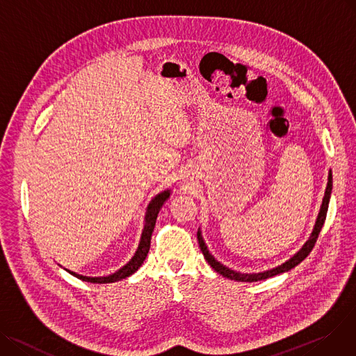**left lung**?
Instances as JSON below:
<instances>
[{
    "label": "left lung",
    "instance_id": "1",
    "mask_svg": "<svg viewBox=\"0 0 356 356\" xmlns=\"http://www.w3.org/2000/svg\"><path fill=\"white\" fill-rule=\"evenodd\" d=\"M330 193H332V172H329V178H327V186H326V191H325V197H323V202H322V207H321V211H319V216H318V220H316V224H315V228H313V232L309 237V240L306 241V244L302 247L300 252L298 254H295L293 257H291L289 261L283 263L282 266L276 267V268H271V270H267V271H263V273H253V275H244V273H237V271L234 270H229L228 267L222 266L221 263H218L213 256L211 253L208 252V248L201 237V233L198 232L197 233V237H198V244H200V248L201 252L205 257V260L208 261V264H210L217 273H220L221 276L227 277V279H232V280H236V282H259V280H264V279H268V277H273L276 275H280V273H284V271H289L293 267H296L299 263H302L307 256L309 253L313 250V247H315V243L319 237V233L321 229L325 224V220H326V213H327V207H329V198H330Z\"/></svg>",
    "mask_w": 356,
    "mask_h": 356
}]
</instances>
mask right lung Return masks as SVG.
<instances>
[{"mask_svg":"<svg viewBox=\"0 0 356 356\" xmlns=\"http://www.w3.org/2000/svg\"><path fill=\"white\" fill-rule=\"evenodd\" d=\"M170 197V191H163L159 195H156L149 207H148V211H146V217H145V227H143V232H142V237H140V243H139V247L136 250L135 256L132 257V260L127 264L123 266L122 268H119L116 273L111 275V276H104V277H88V276H81V275H77L74 273V271H70L67 270L70 275H73L74 277L83 280V282H89V283H99V284H103V283H113V282H119L122 279H127L131 275H134L135 271L142 266L143 260L146 259V256H148V252L151 248V237H152V232H154V227H155V222H156V217H158V213L161 210V207L163 205V202L168 200Z\"/></svg>","mask_w":356,"mask_h":356,"instance_id":"1","label":"right lung"}]
</instances>
